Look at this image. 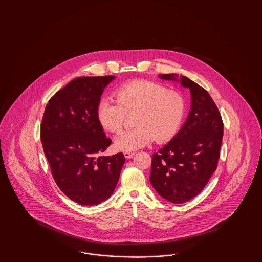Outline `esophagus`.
Instances as JSON below:
<instances>
[{
  "mask_svg": "<svg viewBox=\"0 0 262 262\" xmlns=\"http://www.w3.org/2000/svg\"><path fill=\"white\" fill-rule=\"evenodd\" d=\"M124 155H125L126 159H128V158H132L135 155V152H127V151H125V152H124Z\"/></svg>",
  "mask_w": 262,
  "mask_h": 262,
  "instance_id": "obj_1",
  "label": "esophagus"
}]
</instances>
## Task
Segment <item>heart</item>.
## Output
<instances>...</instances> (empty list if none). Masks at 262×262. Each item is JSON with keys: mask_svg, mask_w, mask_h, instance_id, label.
<instances>
[{"mask_svg": "<svg viewBox=\"0 0 262 262\" xmlns=\"http://www.w3.org/2000/svg\"><path fill=\"white\" fill-rule=\"evenodd\" d=\"M117 102L102 99L97 107L101 125L119 133L125 123V113H136L134 125L137 127L120 134L115 139L119 150L134 151L144 147L155 139L164 142L174 136L183 121L186 103L174 90L147 80L126 83L115 92Z\"/></svg>", "mask_w": 262, "mask_h": 262, "instance_id": "b5f03b06", "label": "heart"}]
</instances>
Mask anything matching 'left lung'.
Instances as JSON below:
<instances>
[{
  "instance_id": "left-lung-1",
  "label": "left lung",
  "mask_w": 262,
  "mask_h": 262,
  "mask_svg": "<svg viewBox=\"0 0 262 262\" xmlns=\"http://www.w3.org/2000/svg\"><path fill=\"white\" fill-rule=\"evenodd\" d=\"M190 92V110L181 129L152 155L150 183L164 200L184 203L200 194L217 168L223 122L209 93L187 76L158 75Z\"/></svg>"
}]
</instances>
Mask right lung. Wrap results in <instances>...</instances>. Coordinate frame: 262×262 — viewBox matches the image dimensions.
<instances>
[{"instance_id": "add662e5", "label": "right lung", "mask_w": 262, "mask_h": 262, "mask_svg": "<svg viewBox=\"0 0 262 262\" xmlns=\"http://www.w3.org/2000/svg\"><path fill=\"white\" fill-rule=\"evenodd\" d=\"M116 76H82L70 81L47 103L41 141L55 182L73 201L84 206L108 200L125 158L122 152L101 156L112 140L106 137L97 107Z\"/></svg>"}]
</instances>
